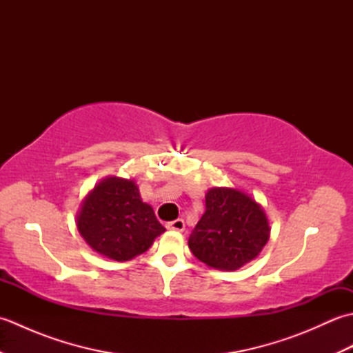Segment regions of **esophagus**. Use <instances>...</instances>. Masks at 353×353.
<instances>
[{
    "label": "esophagus",
    "instance_id": "obj_1",
    "mask_svg": "<svg viewBox=\"0 0 353 353\" xmlns=\"http://www.w3.org/2000/svg\"><path fill=\"white\" fill-rule=\"evenodd\" d=\"M167 229H171V230H179L182 232L185 229V221L182 219H177V220H172L170 223H167Z\"/></svg>",
    "mask_w": 353,
    "mask_h": 353
}]
</instances>
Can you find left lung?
Returning <instances> with one entry per match:
<instances>
[{
  "label": "left lung",
  "mask_w": 353,
  "mask_h": 353,
  "mask_svg": "<svg viewBox=\"0 0 353 353\" xmlns=\"http://www.w3.org/2000/svg\"><path fill=\"white\" fill-rule=\"evenodd\" d=\"M205 206L188 239L194 256L216 270H238L258 256L270 228L256 201L238 190L212 188Z\"/></svg>",
  "instance_id": "8db88e82"
}]
</instances>
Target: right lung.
Returning <instances> with one entry per match:
<instances>
[{
    "instance_id": "right-lung-1",
    "label": "right lung",
    "mask_w": 353,
    "mask_h": 353,
    "mask_svg": "<svg viewBox=\"0 0 353 353\" xmlns=\"http://www.w3.org/2000/svg\"><path fill=\"white\" fill-rule=\"evenodd\" d=\"M77 228L103 256L129 261L144 253L165 228L153 208L141 200L133 181L109 177L95 186L81 205Z\"/></svg>"
}]
</instances>
